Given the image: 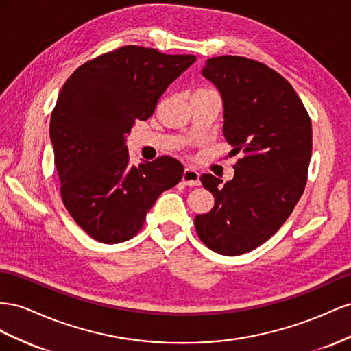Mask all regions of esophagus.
<instances>
[{
	"label": "esophagus",
	"mask_w": 351,
	"mask_h": 351,
	"mask_svg": "<svg viewBox=\"0 0 351 351\" xmlns=\"http://www.w3.org/2000/svg\"><path fill=\"white\" fill-rule=\"evenodd\" d=\"M182 182H184L185 185H189V186H197V185H199V173L197 172L195 169L185 167L184 173H182Z\"/></svg>",
	"instance_id": "1"
}]
</instances>
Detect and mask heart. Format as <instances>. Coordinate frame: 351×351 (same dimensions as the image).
Wrapping results in <instances>:
<instances>
[{"label": "heart", "instance_id": "1", "mask_svg": "<svg viewBox=\"0 0 351 351\" xmlns=\"http://www.w3.org/2000/svg\"><path fill=\"white\" fill-rule=\"evenodd\" d=\"M210 93H215V91H212V89H208V88H198V89H195L193 95H202V94H210Z\"/></svg>", "mask_w": 351, "mask_h": 351}]
</instances>
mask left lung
<instances>
[{"label":"left lung","instance_id":"obj_1","mask_svg":"<svg viewBox=\"0 0 351 351\" xmlns=\"http://www.w3.org/2000/svg\"><path fill=\"white\" fill-rule=\"evenodd\" d=\"M202 73L222 95L223 135L231 154L243 158L226 184L210 173L199 178L215 206L194 223L210 250L238 256L267 241L303 195L312 122L291 84L256 60L212 57Z\"/></svg>","mask_w":351,"mask_h":351}]
</instances>
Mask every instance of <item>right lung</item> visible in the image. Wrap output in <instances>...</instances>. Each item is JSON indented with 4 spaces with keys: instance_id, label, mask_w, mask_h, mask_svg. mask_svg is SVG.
<instances>
[{
    "instance_id": "obj_1",
    "label": "right lung",
    "mask_w": 351,
    "mask_h": 351,
    "mask_svg": "<svg viewBox=\"0 0 351 351\" xmlns=\"http://www.w3.org/2000/svg\"><path fill=\"white\" fill-rule=\"evenodd\" d=\"M191 54L120 47L79 66L58 94L49 138L67 212L95 241L123 243L144 225L184 166L162 156L129 163L126 135L154 113L166 88L195 62Z\"/></svg>"
}]
</instances>
